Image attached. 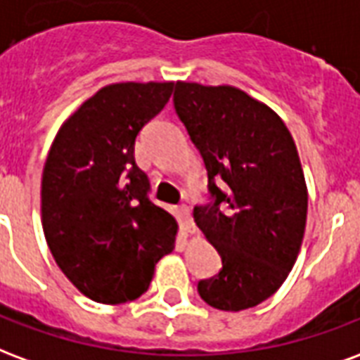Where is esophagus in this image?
Here are the masks:
<instances>
[{
  "label": "esophagus",
  "mask_w": 360,
  "mask_h": 360,
  "mask_svg": "<svg viewBox=\"0 0 360 360\" xmlns=\"http://www.w3.org/2000/svg\"><path fill=\"white\" fill-rule=\"evenodd\" d=\"M178 217L182 220L184 228H186V232H190L193 234L195 232V226H193V220H191V211L188 205H180L178 207Z\"/></svg>",
  "instance_id": "esophagus-1"
}]
</instances>
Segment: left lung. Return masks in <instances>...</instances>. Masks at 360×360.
I'll list each match as a JSON object with an SVG mask.
<instances>
[{"label":"left lung","mask_w":360,"mask_h":360,"mask_svg":"<svg viewBox=\"0 0 360 360\" xmlns=\"http://www.w3.org/2000/svg\"><path fill=\"white\" fill-rule=\"evenodd\" d=\"M172 101L207 170L209 198L193 220L222 259L199 295L220 311L259 305L284 284L305 234L293 138L270 107L232 86L176 82Z\"/></svg>","instance_id":"left-lung-1"}]
</instances>
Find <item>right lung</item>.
Instances as JSON below:
<instances>
[{
    "mask_svg": "<svg viewBox=\"0 0 360 360\" xmlns=\"http://www.w3.org/2000/svg\"><path fill=\"white\" fill-rule=\"evenodd\" d=\"M172 82L105 86L55 138L41 176V226L63 274L105 305L134 301L174 248L176 220L149 199L136 165L141 128L165 109Z\"/></svg>",
    "mask_w": 360,
    "mask_h": 360,
    "instance_id": "add662e5",
    "label": "right lung"
}]
</instances>
